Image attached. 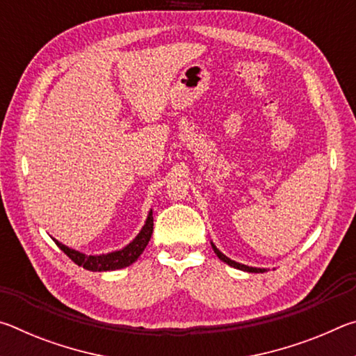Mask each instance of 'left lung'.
Returning a JSON list of instances; mask_svg holds the SVG:
<instances>
[{
  "label": "left lung",
  "mask_w": 356,
  "mask_h": 356,
  "mask_svg": "<svg viewBox=\"0 0 356 356\" xmlns=\"http://www.w3.org/2000/svg\"><path fill=\"white\" fill-rule=\"evenodd\" d=\"M212 248H213V251L216 252V256H218L222 262H226L227 265H231V267H234V268H238V270H243V272H250V273H264L265 272V268H256V267H248V265H243V264H238V262H236V261H231V259L229 257H226L225 254H222V252L216 248V246L212 243Z\"/></svg>",
  "instance_id": "left-lung-1"
}]
</instances>
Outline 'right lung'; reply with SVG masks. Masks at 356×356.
<instances>
[{"label": "right lung", "mask_w": 356, "mask_h": 356, "mask_svg": "<svg viewBox=\"0 0 356 356\" xmlns=\"http://www.w3.org/2000/svg\"><path fill=\"white\" fill-rule=\"evenodd\" d=\"M154 231V216L152 212H149V216L146 220V225L141 229V232L138 234V237L134 240V242L129 243L125 248L114 251V252H108V254H102V256H86L83 252H78L75 250H70L67 246L59 243L58 240H55V243L64 251L72 261H74L76 265L86 268V270H92V272H108V270H118V268H124L129 267V265L134 264L138 257L141 256V252L146 248L150 236H152Z\"/></svg>", "instance_id": "right-lung-1"}]
</instances>
